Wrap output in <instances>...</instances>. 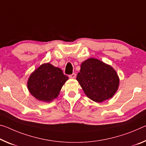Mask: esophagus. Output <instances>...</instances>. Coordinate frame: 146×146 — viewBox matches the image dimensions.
<instances>
[{
  "label": "esophagus",
  "instance_id": "34e87169",
  "mask_svg": "<svg viewBox=\"0 0 146 146\" xmlns=\"http://www.w3.org/2000/svg\"><path fill=\"white\" fill-rule=\"evenodd\" d=\"M69 77L70 78H75L76 77V74L75 73H73L71 74V75H70L69 76Z\"/></svg>",
  "mask_w": 146,
  "mask_h": 146
}]
</instances>
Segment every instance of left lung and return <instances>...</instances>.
Here are the masks:
<instances>
[{
    "label": "left lung",
    "instance_id": "left-lung-1",
    "mask_svg": "<svg viewBox=\"0 0 146 146\" xmlns=\"http://www.w3.org/2000/svg\"><path fill=\"white\" fill-rule=\"evenodd\" d=\"M76 79L86 96L96 103L112 98L119 85V78L115 69L94 58L82 62Z\"/></svg>",
    "mask_w": 146,
    "mask_h": 146
}]
</instances>
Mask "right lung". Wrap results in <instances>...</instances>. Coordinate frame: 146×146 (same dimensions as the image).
<instances>
[{"label": "right lung", "instance_id": "1", "mask_svg": "<svg viewBox=\"0 0 146 146\" xmlns=\"http://www.w3.org/2000/svg\"><path fill=\"white\" fill-rule=\"evenodd\" d=\"M68 80V77L61 69L48 62L41 64L30 75L27 88L32 96L38 101L50 103L58 96Z\"/></svg>", "mask_w": 146, "mask_h": 146}]
</instances>
